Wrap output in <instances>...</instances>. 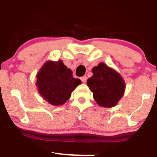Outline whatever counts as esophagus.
Listing matches in <instances>:
<instances>
[{
    "label": "esophagus",
    "instance_id": "1",
    "mask_svg": "<svg viewBox=\"0 0 157 157\" xmlns=\"http://www.w3.org/2000/svg\"><path fill=\"white\" fill-rule=\"evenodd\" d=\"M86 79H87V78H86V75H84V76H82V78H81V80H82V82L83 83H86Z\"/></svg>",
    "mask_w": 157,
    "mask_h": 157
}]
</instances>
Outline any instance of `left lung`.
<instances>
[{
	"label": "left lung",
	"mask_w": 157,
	"mask_h": 157,
	"mask_svg": "<svg viewBox=\"0 0 157 157\" xmlns=\"http://www.w3.org/2000/svg\"><path fill=\"white\" fill-rule=\"evenodd\" d=\"M93 76L86 84L93 93V98L99 106L113 107L124 94L125 82L121 75L106 64L101 63L93 68Z\"/></svg>",
	"instance_id": "1"
}]
</instances>
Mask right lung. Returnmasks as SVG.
Instances as JSON below:
<instances>
[{
  "instance_id": "add662e5",
  "label": "right lung",
  "mask_w": 157,
  "mask_h": 157,
  "mask_svg": "<svg viewBox=\"0 0 157 157\" xmlns=\"http://www.w3.org/2000/svg\"><path fill=\"white\" fill-rule=\"evenodd\" d=\"M81 83L79 78H73V72L62 60L48 61L36 74V86L39 93L53 106L64 104Z\"/></svg>"
}]
</instances>
